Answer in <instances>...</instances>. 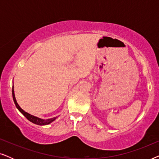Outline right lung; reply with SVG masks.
Wrapping results in <instances>:
<instances>
[{
  "label": "right lung",
  "mask_w": 159,
  "mask_h": 159,
  "mask_svg": "<svg viewBox=\"0 0 159 159\" xmlns=\"http://www.w3.org/2000/svg\"><path fill=\"white\" fill-rule=\"evenodd\" d=\"M12 95H13V99H14V103H15V105H16V108H18L19 111H20L21 114H22L24 116H25L26 118L28 119V120L31 121V122L35 124V125H49L50 123H51L52 121H53L56 118H57V117H53V118H51V119H42L38 118V117H36V116H32V115L28 114V113H27V112H25L23 109H21V108H20V106L18 105V103H17V102L16 101V98H15V95H14V86H13V88H12Z\"/></svg>",
  "instance_id": "1"
}]
</instances>
